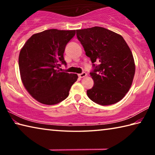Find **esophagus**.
Segmentation results:
<instances>
[{
    "label": "esophagus",
    "instance_id": "esophagus-1",
    "mask_svg": "<svg viewBox=\"0 0 155 155\" xmlns=\"http://www.w3.org/2000/svg\"><path fill=\"white\" fill-rule=\"evenodd\" d=\"M86 75H87V74H86L85 72H82V73H81V74H78V77H79V78H83V77H86Z\"/></svg>",
    "mask_w": 155,
    "mask_h": 155
}]
</instances>
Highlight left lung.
I'll return each mask as SVG.
<instances>
[{
    "instance_id": "obj_1",
    "label": "left lung",
    "mask_w": 155,
    "mask_h": 155,
    "mask_svg": "<svg viewBox=\"0 0 155 155\" xmlns=\"http://www.w3.org/2000/svg\"><path fill=\"white\" fill-rule=\"evenodd\" d=\"M77 37L92 63L94 86L87 96L101 105L124 98L132 85L135 66L130 49L121 35L103 27L77 31Z\"/></svg>"
}]
</instances>
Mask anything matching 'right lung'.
Wrapping results in <instances>:
<instances>
[{
	"label": "right lung",
	"mask_w": 155,
	"mask_h": 155,
	"mask_svg": "<svg viewBox=\"0 0 155 155\" xmlns=\"http://www.w3.org/2000/svg\"><path fill=\"white\" fill-rule=\"evenodd\" d=\"M76 30L48 29L34 34L21 49L18 64L23 85L33 98L40 103L52 105L67 98L77 74L59 72L66 65L65 46Z\"/></svg>",
	"instance_id": "add662e5"
}]
</instances>
